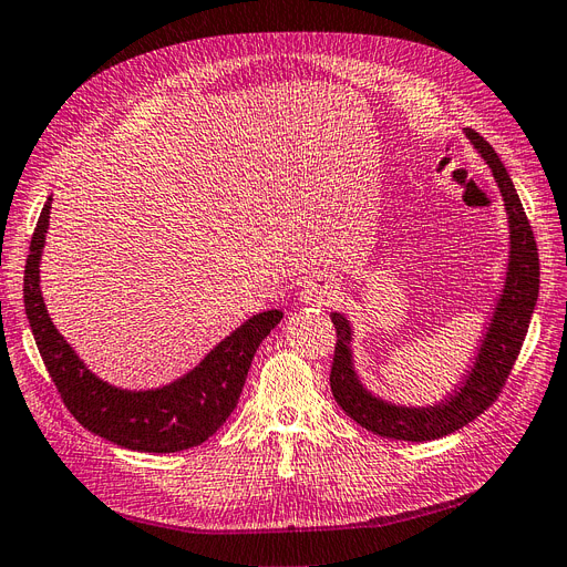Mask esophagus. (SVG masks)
Here are the masks:
<instances>
[{"mask_svg": "<svg viewBox=\"0 0 567 567\" xmlns=\"http://www.w3.org/2000/svg\"><path fill=\"white\" fill-rule=\"evenodd\" d=\"M334 296H337L334 286H330L323 279H309L302 286V300L309 305H330L334 300Z\"/></svg>", "mask_w": 567, "mask_h": 567, "instance_id": "1", "label": "esophagus"}]
</instances>
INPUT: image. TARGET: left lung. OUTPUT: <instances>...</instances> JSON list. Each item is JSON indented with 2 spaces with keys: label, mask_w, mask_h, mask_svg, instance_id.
I'll list each match as a JSON object with an SVG mask.
<instances>
[{
  "label": "left lung",
  "mask_w": 567,
  "mask_h": 567,
  "mask_svg": "<svg viewBox=\"0 0 567 567\" xmlns=\"http://www.w3.org/2000/svg\"><path fill=\"white\" fill-rule=\"evenodd\" d=\"M467 140L488 163L497 188L503 193L509 218V262L503 296L497 298L493 319L482 339L474 365L461 389L433 406H400L374 398L362 386L351 355V326L342 313L332 311L337 330L334 358L330 370V389L347 416L381 437L404 442H427L456 433L458 427L484 414L501 395L516 355L524 347L530 316L539 292V258L524 205L516 195L512 178L493 146L474 130H465Z\"/></svg>",
  "instance_id": "left-lung-1"
}]
</instances>
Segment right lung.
I'll use <instances>...</instances> for the list:
<instances>
[{
    "label": "right lung",
    "mask_w": 567,
    "mask_h": 567,
    "mask_svg": "<svg viewBox=\"0 0 567 567\" xmlns=\"http://www.w3.org/2000/svg\"><path fill=\"white\" fill-rule=\"evenodd\" d=\"M51 197L41 209L25 262V313L55 389L74 419L113 444L174 454L207 442L225 423L241 395L251 360L262 339L279 326L284 313H256L207 353L195 370L155 391H121L90 372L74 349L64 342L47 311L39 288V260L47 241Z\"/></svg>",
    "instance_id": "1"
}]
</instances>
